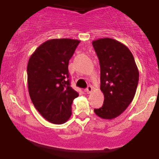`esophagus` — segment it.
<instances>
[{
	"instance_id": "34e87169",
	"label": "esophagus",
	"mask_w": 159,
	"mask_h": 159,
	"mask_svg": "<svg viewBox=\"0 0 159 159\" xmlns=\"http://www.w3.org/2000/svg\"><path fill=\"white\" fill-rule=\"evenodd\" d=\"M86 92H87V93H88V94L91 93L93 92L92 87H91V86H88V87H87V88L86 89Z\"/></svg>"
}]
</instances>
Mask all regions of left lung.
Segmentation results:
<instances>
[{"mask_svg": "<svg viewBox=\"0 0 159 159\" xmlns=\"http://www.w3.org/2000/svg\"><path fill=\"white\" fill-rule=\"evenodd\" d=\"M100 64V89L104 104L94 109L95 114L104 120L120 116L129 107L135 95L139 71L132 52L120 42L102 38L92 43Z\"/></svg>", "mask_w": 159, "mask_h": 159, "instance_id": "8db88e82", "label": "left lung"}]
</instances>
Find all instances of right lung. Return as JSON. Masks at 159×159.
I'll return each instance as SVG.
<instances>
[{
    "label": "right lung",
    "instance_id": "add662e5",
    "mask_svg": "<svg viewBox=\"0 0 159 159\" xmlns=\"http://www.w3.org/2000/svg\"><path fill=\"white\" fill-rule=\"evenodd\" d=\"M72 39H52L40 45L27 63L30 99L45 120L63 124L72 115L71 106L78 93L70 87L69 61L80 43Z\"/></svg>",
    "mask_w": 159,
    "mask_h": 159
}]
</instances>
